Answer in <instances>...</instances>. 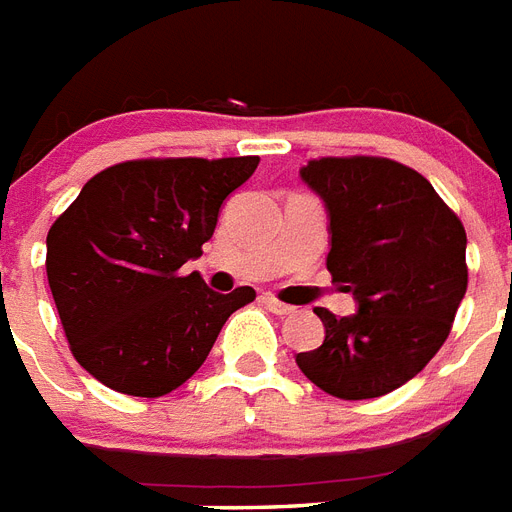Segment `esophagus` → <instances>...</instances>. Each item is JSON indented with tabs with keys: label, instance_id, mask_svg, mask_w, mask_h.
<instances>
[{
	"label": "esophagus",
	"instance_id": "34e87169",
	"mask_svg": "<svg viewBox=\"0 0 512 512\" xmlns=\"http://www.w3.org/2000/svg\"><path fill=\"white\" fill-rule=\"evenodd\" d=\"M261 301H264V306H267L269 312H272V314H280V317H285V314H293V312H296L293 306L282 304V301H277L275 296H264V298H261Z\"/></svg>",
	"mask_w": 512,
	"mask_h": 512
}]
</instances>
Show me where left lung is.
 Returning a JSON list of instances; mask_svg holds the SVG:
<instances>
[{
	"label": "left lung",
	"instance_id": "obj_1",
	"mask_svg": "<svg viewBox=\"0 0 512 512\" xmlns=\"http://www.w3.org/2000/svg\"><path fill=\"white\" fill-rule=\"evenodd\" d=\"M301 179L330 214L327 272L359 312L325 325L296 362L325 394L357 402L404 386L444 346L468 290L465 227L431 182L378 155L314 158Z\"/></svg>",
	"mask_w": 512,
	"mask_h": 512
}]
</instances>
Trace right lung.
<instances>
[{"label":"right lung","mask_w":512,"mask_h":512,"mask_svg":"<svg viewBox=\"0 0 512 512\" xmlns=\"http://www.w3.org/2000/svg\"><path fill=\"white\" fill-rule=\"evenodd\" d=\"M259 166L240 158H137L89 179L47 235V280L84 370L118 394H171L206 362L253 288L222 296L187 259L214 235L224 198Z\"/></svg>","instance_id":"obj_1"}]
</instances>
